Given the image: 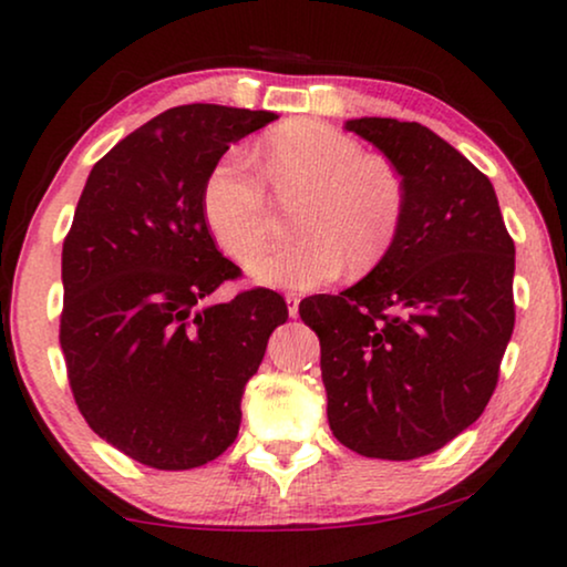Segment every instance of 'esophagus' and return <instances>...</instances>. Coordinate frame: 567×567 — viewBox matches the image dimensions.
<instances>
[{
  "mask_svg": "<svg viewBox=\"0 0 567 567\" xmlns=\"http://www.w3.org/2000/svg\"><path fill=\"white\" fill-rule=\"evenodd\" d=\"M284 299H286V307H289V315L297 317V315H299V301H301V299L297 297V293H286Z\"/></svg>",
  "mask_w": 567,
  "mask_h": 567,
  "instance_id": "34e87169",
  "label": "esophagus"
}]
</instances>
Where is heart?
Segmentation results:
<instances>
[{
    "mask_svg": "<svg viewBox=\"0 0 567 567\" xmlns=\"http://www.w3.org/2000/svg\"><path fill=\"white\" fill-rule=\"evenodd\" d=\"M260 167L245 152L216 162L204 183V216L224 252L247 260L270 229V196L291 200L293 231L250 262L255 281L281 289H317L346 268L382 260L405 219V181L390 159L367 154L353 136L320 121H293L266 136Z\"/></svg>",
    "mask_w": 567,
    "mask_h": 567,
    "instance_id": "heart-1",
    "label": "heart"
}]
</instances>
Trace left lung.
Returning a JSON list of instances; mask_svg holds the SVG:
<instances>
[{"label":"left lung","mask_w":567,"mask_h":567,"mask_svg":"<svg viewBox=\"0 0 567 567\" xmlns=\"http://www.w3.org/2000/svg\"><path fill=\"white\" fill-rule=\"evenodd\" d=\"M405 181L379 266L299 315L320 338L330 431L361 456L417 460L477 421L514 332V239L487 175L421 123H346Z\"/></svg>","instance_id":"1"}]
</instances>
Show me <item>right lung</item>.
<instances>
[{
  "label": "right lung",
  "instance_id": "add662e5",
  "mask_svg": "<svg viewBox=\"0 0 567 567\" xmlns=\"http://www.w3.org/2000/svg\"><path fill=\"white\" fill-rule=\"evenodd\" d=\"M276 113L169 107L95 162L61 252L59 343L92 431L154 470H190L227 452L245 384L289 309L276 291H239L216 247L204 183L231 142Z\"/></svg>",
  "mask_w": 567,
  "mask_h": 567
}]
</instances>
